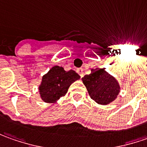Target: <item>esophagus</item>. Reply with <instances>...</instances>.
I'll use <instances>...</instances> for the list:
<instances>
[{
	"label": "esophagus",
	"instance_id": "34e87169",
	"mask_svg": "<svg viewBox=\"0 0 147 147\" xmlns=\"http://www.w3.org/2000/svg\"><path fill=\"white\" fill-rule=\"evenodd\" d=\"M76 71H77V73L80 76V77H83L84 76V72H83V69L82 68H79L76 70Z\"/></svg>",
	"mask_w": 147,
	"mask_h": 147
}]
</instances>
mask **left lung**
Listing matches in <instances>:
<instances>
[{
  "label": "left lung",
  "mask_w": 147,
  "mask_h": 147,
  "mask_svg": "<svg viewBox=\"0 0 147 147\" xmlns=\"http://www.w3.org/2000/svg\"><path fill=\"white\" fill-rule=\"evenodd\" d=\"M82 80L90 98L101 105L111 103L119 93L120 87L116 79L104 69H92L91 73L85 75Z\"/></svg>",
  "instance_id": "8db88e82"
}]
</instances>
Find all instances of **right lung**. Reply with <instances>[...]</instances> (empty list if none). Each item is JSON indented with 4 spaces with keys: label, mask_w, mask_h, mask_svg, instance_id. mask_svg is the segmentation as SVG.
I'll return each instance as SVG.
<instances>
[{
    "label": "right lung",
    "mask_w": 147,
    "mask_h": 147,
    "mask_svg": "<svg viewBox=\"0 0 147 147\" xmlns=\"http://www.w3.org/2000/svg\"><path fill=\"white\" fill-rule=\"evenodd\" d=\"M80 78L75 71H66L63 67L54 66L42 77L39 86L40 98L45 102H56L67 93L70 85Z\"/></svg>",
    "instance_id": "1"
}]
</instances>
